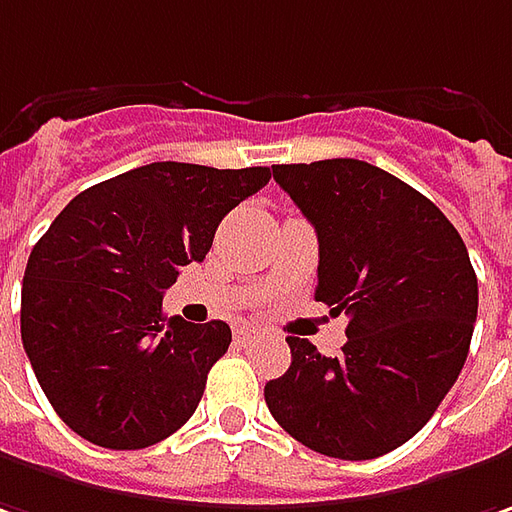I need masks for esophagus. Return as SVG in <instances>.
<instances>
[{"label": "esophagus", "instance_id": "esophagus-1", "mask_svg": "<svg viewBox=\"0 0 512 512\" xmlns=\"http://www.w3.org/2000/svg\"><path fill=\"white\" fill-rule=\"evenodd\" d=\"M257 331L260 328L257 326H249V323H240V326H235V340H238L240 345H246V343H252L257 337Z\"/></svg>", "mask_w": 512, "mask_h": 512}]
</instances>
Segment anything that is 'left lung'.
<instances>
[{
    "label": "left lung",
    "mask_w": 512,
    "mask_h": 512,
    "mask_svg": "<svg viewBox=\"0 0 512 512\" xmlns=\"http://www.w3.org/2000/svg\"><path fill=\"white\" fill-rule=\"evenodd\" d=\"M320 243L314 300L348 314L337 357L286 337L266 382L277 425L334 459H377L425 428L467 360L479 283L453 223L414 186L357 158L277 164Z\"/></svg>",
    "instance_id": "8db88e82"
}]
</instances>
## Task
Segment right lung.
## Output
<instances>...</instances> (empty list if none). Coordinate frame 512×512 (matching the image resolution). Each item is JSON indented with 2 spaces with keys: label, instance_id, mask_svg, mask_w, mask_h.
Segmentation results:
<instances>
[{
  "label": "right lung",
  "instance_id": "add662e5",
  "mask_svg": "<svg viewBox=\"0 0 512 512\" xmlns=\"http://www.w3.org/2000/svg\"><path fill=\"white\" fill-rule=\"evenodd\" d=\"M269 178V167L158 161L84 189L50 223L27 257L22 343L70 431L98 448L138 450L195 414L232 331L223 320L167 317L161 300Z\"/></svg>",
  "mask_w": 512,
  "mask_h": 512
}]
</instances>
